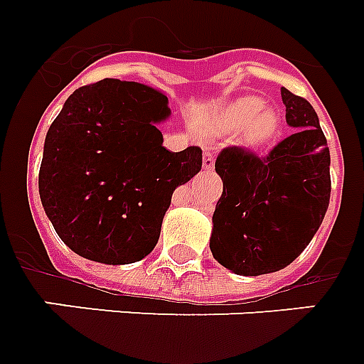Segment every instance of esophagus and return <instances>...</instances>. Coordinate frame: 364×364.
Listing matches in <instances>:
<instances>
[{
  "mask_svg": "<svg viewBox=\"0 0 364 364\" xmlns=\"http://www.w3.org/2000/svg\"><path fill=\"white\" fill-rule=\"evenodd\" d=\"M203 168L205 171H212L214 168V154L208 152V150L203 154Z\"/></svg>",
  "mask_w": 364,
  "mask_h": 364,
  "instance_id": "1",
  "label": "esophagus"
}]
</instances>
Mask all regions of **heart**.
I'll list each match as a JSON object with an SVG mask.
<instances>
[{
	"label": "heart",
	"instance_id": "obj_1",
	"mask_svg": "<svg viewBox=\"0 0 364 364\" xmlns=\"http://www.w3.org/2000/svg\"><path fill=\"white\" fill-rule=\"evenodd\" d=\"M263 101L254 95H246L240 100L225 105L210 124V132L216 135L222 133L244 132V141L250 146H261L264 142L272 141L280 129V116L272 109L261 110Z\"/></svg>",
	"mask_w": 364,
	"mask_h": 364
}]
</instances>
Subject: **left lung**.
Wrapping results in <instances>:
<instances>
[{
  "label": "left lung",
  "instance_id": "1",
  "mask_svg": "<svg viewBox=\"0 0 364 364\" xmlns=\"http://www.w3.org/2000/svg\"><path fill=\"white\" fill-rule=\"evenodd\" d=\"M282 101L293 135L267 156L240 146L218 154L223 193L212 216L210 252L235 274H269L293 263L329 206L331 156L318 114L286 88Z\"/></svg>",
  "mask_w": 364,
  "mask_h": 364
}]
</instances>
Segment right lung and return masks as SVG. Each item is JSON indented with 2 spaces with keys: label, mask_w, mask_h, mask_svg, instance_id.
Returning a JSON list of instances; mask_svg holds the SVG:
<instances>
[{
  "label": "right lung",
  "mask_w": 364,
  "mask_h": 364,
  "mask_svg": "<svg viewBox=\"0 0 364 364\" xmlns=\"http://www.w3.org/2000/svg\"><path fill=\"white\" fill-rule=\"evenodd\" d=\"M167 95L103 78L75 90L48 127L39 196L58 237L86 259L127 264L158 244L173 191L200 171L203 150L168 152Z\"/></svg>",
  "instance_id": "right-lung-1"
}]
</instances>
